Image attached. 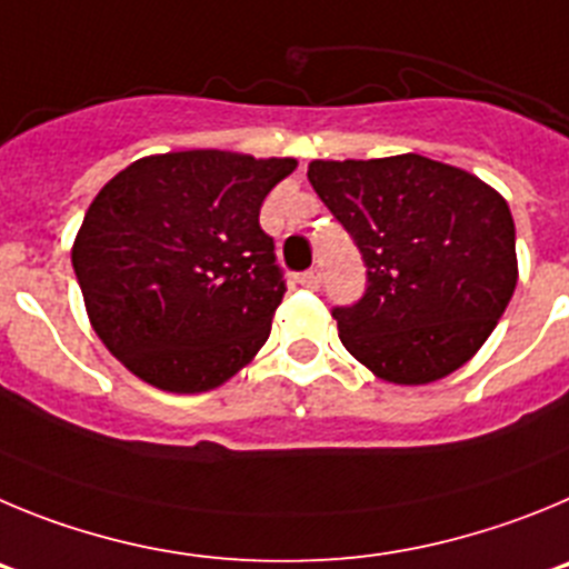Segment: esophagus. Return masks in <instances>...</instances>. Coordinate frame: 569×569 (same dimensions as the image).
<instances>
[{"mask_svg": "<svg viewBox=\"0 0 569 569\" xmlns=\"http://www.w3.org/2000/svg\"><path fill=\"white\" fill-rule=\"evenodd\" d=\"M297 283L303 286V289H317V286H320V272H317V269H309V272L297 274Z\"/></svg>", "mask_w": 569, "mask_h": 569, "instance_id": "34e87169", "label": "esophagus"}]
</instances>
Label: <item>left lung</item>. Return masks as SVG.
<instances>
[{
  "label": "left lung",
  "mask_w": 569,
  "mask_h": 569,
  "mask_svg": "<svg viewBox=\"0 0 569 569\" xmlns=\"http://www.w3.org/2000/svg\"><path fill=\"white\" fill-rule=\"evenodd\" d=\"M309 181L368 269L331 315L348 355L393 386H428L485 346L519 280L508 201L482 178L406 152L311 161Z\"/></svg>",
  "instance_id": "8db88e82"
}]
</instances>
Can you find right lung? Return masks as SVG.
<instances>
[{
  "mask_svg": "<svg viewBox=\"0 0 569 569\" xmlns=\"http://www.w3.org/2000/svg\"><path fill=\"white\" fill-rule=\"evenodd\" d=\"M295 158L147 156L101 187L73 243L90 326L161 391L223 386L260 351L283 300L260 203Z\"/></svg>",
  "mask_w": 569,
  "mask_h": 569,
  "instance_id": "right-lung-1",
  "label": "right lung"
}]
</instances>
